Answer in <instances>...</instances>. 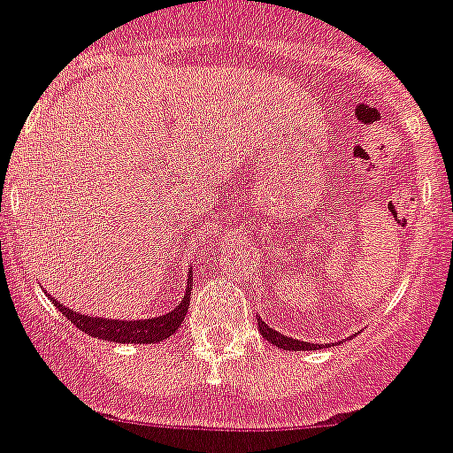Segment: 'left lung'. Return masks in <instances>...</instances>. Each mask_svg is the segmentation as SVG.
I'll return each mask as SVG.
<instances>
[{
  "label": "left lung",
  "mask_w": 453,
  "mask_h": 453,
  "mask_svg": "<svg viewBox=\"0 0 453 453\" xmlns=\"http://www.w3.org/2000/svg\"><path fill=\"white\" fill-rule=\"evenodd\" d=\"M257 326H259V333H262V337H265L266 342H271V344L278 346V349H285V351H317V349H324L321 344H310V342H301V340H294V337L282 335V333H278V330L269 328V324H265L262 319H257Z\"/></svg>",
  "instance_id": "obj_1"
}]
</instances>
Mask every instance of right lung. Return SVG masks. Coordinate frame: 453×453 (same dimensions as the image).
<instances>
[{
  "instance_id": "right-lung-1",
  "label": "right lung",
  "mask_w": 453,
  "mask_h": 453,
  "mask_svg": "<svg viewBox=\"0 0 453 453\" xmlns=\"http://www.w3.org/2000/svg\"><path fill=\"white\" fill-rule=\"evenodd\" d=\"M194 271H188L187 275V292H184L182 301L171 310V312L161 314V317H152V319H109V317H93V314H81L77 310H70L65 305L52 298L54 305L61 310L81 333L97 340L116 342V344H157V342L171 337L175 330L182 326L184 314L188 312V301H191V285H194Z\"/></svg>"
}]
</instances>
